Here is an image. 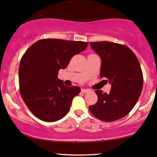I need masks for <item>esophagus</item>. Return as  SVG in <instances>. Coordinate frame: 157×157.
Returning <instances> with one entry per match:
<instances>
[{
    "label": "esophagus",
    "instance_id": "esophagus-1",
    "mask_svg": "<svg viewBox=\"0 0 157 157\" xmlns=\"http://www.w3.org/2000/svg\"><path fill=\"white\" fill-rule=\"evenodd\" d=\"M81 90H82V92L84 93H88V92H89V91H90V90H88V89H84V88H82Z\"/></svg>",
    "mask_w": 157,
    "mask_h": 157
}]
</instances>
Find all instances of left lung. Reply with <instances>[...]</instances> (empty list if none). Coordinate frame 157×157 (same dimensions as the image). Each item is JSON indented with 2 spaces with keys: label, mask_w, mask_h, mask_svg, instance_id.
Listing matches in <instances>:
<instances>
[{
  "label": "left lung",
  "mask_w": 157,
  "mask_h": 157,
  "mask_svg": "<svg viewBox=\"0 0 157 157\" xmlns=\"http://www.w3.org/2000/svg\"><path fill=\"white\" fill-rule=\"evenodd\" d=\"M90 45L101 61V78L112 87L108 93L96 90L98 101L89 109L105 122L120 120L133 109L141 93L144 77L140 63L126 45L107 41Z\"/></svg>",
  "instance_id": "1"
}]
</instances>
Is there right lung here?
Returning a JSON list of instances; mask_svg holds the SVG:
<instances>
[{"label":"right lung","mask_w":157,"mask_h":157,"mask_svg":"<svg viewBox=\"0 0 157 157\" xmlns=\"http://www.w3.org/2000/svg\"><path fill=\"white\" fill-rule=\"evenodd\" d=\"M88 43L43 39L27 49L19 68L21 98L31 112L45 122H55L67 114L73 98L80 92L58 79L70 59L86 49Z\"/></svg>","instance_id":"1"}]
</instances>
